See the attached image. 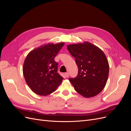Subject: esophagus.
Masks as SVG:
<instances>
[{
  "mask_svg": "<svg viewBox=\"0 0 131 131\" xmlns=\"http://www.w3.org/2000/svg\"><path fill=\"white\" fill-rule=\"evenodd\" d=\"M64 75H65V76L67 77V78H68L69 77V73H66L65 74H64Z\"/></svg>",
  "mask_w": 131,
  "mask_h": 131,
  "instance_id": "esophagus-1",
  "label": "esophagus"
}]
</instances>
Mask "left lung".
I'll return each mask as SVG.
<instances>
[{
  "label": "left lung",
  "mask_w": 131,
  "mask_h": 131,
  "mask_svg": "<svg viewBox=\"0 0 131 131\" xmlns=\"http://www.w3.org/2000/svg\"><path fill=\"white\" fill-rule=\"evenodd\" d=\"M75 58L78 74L69 80L78 93L90 98L100 93L108 80L109 66L105 54L97 46L89 42L67 46Z\"/></svg>",
  "instance_id": "8db88e82"
}]
</instances>
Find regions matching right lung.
Returning a JSON list of instances; mask_svg holds the SVG:
<instances>
[{
	"label": "right lung",
	"mask_w": 131,
	"mask_h": 131,
	"mask_svg": "<svg viewBox=\"0 0 131 131\" xmlns=\"http://www.w3.org/2000/svg\"><path fill=\"white\" fill-rule=\"evenodd\" d=\"M64 42L49 43L32 50L27 56L23 73L27 85L40 96H47L56 91L63 80L57 72L58 63L54 60Z\"/></svg>",
	"instance_id": "1"
}]
</instances>
